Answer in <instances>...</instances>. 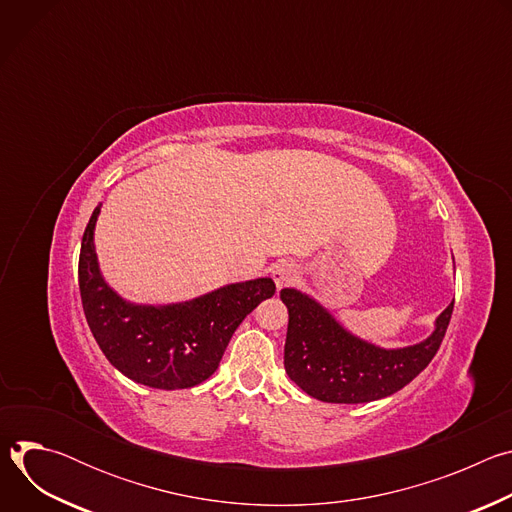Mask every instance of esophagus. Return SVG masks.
<instances>
[{"label":"esophagus","mask_w":512,"mask_h":512,"mask_svg":"<svg viewBox=\"0 0 512 512\" xmlns=\"http://www.w3.org/2000/svg\"><path fill=\"white\" fill-rule=\"evenodd\" d=\"M271 277H273V281H275V287L281 289V287L289 285L291 281H296L298 269H296L294 263L279 261V263H275V265L271 267Z\"/></svg>","instance_id":"esophagus-1"}]
</instances>
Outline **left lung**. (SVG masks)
I'll return each mask as SVG.
<instances>
[{
  "label": "left lung",
  "instance_id": "left-lung-1",
  "mask_svg": "<svg viewBox=\"0 0 512 512\" xmlns=\"http://www.w3.org/2000/svg\"><path fill=\"white\" fill-rule=\"evenodd\" d=\"M279 298L289 312L285 373L304 393L326 403H369L401 391L431 362L454 312L452 302L425 340L383 348L346 330L328 308L296 287H283Z\"/></svg>",
  "mask_w": 512,
  "mask_h": 512
}]
</instances>
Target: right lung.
Here are the masks:
<instances>
[{"mask_svg": "<svg viewBox=\"0 0 512 512\" xmlns=\"http://www.w3.org/2000/svg\"><path fill=\"white\" fill-rule=\"evenodd\" d=\"M101 204L83 235L79 287L89 328L113 367L127 379L164 391L206 381L221 362L235 330L263 300L275 294L271 277L216 287L176 304H135L105 281L95 227Z\"/></svg>", "mask_w": 512, "mask_h": 512, "instance_id": "obj_1", "label": "right lung"}]
</instances>
